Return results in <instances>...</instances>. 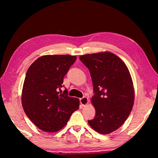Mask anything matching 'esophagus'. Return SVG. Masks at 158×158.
<instances>
[{
	"mask_svg": "<svg viewBox=\"0 0 158 158\" xmlns=\"http://www.w3.org/2000/svg\"><path fill=\"white\" fill-rule=\"evenodd\" d=\"M80 102L82 104V106H86L88 103V99L87 97H83L82 98L80 99Z\"/></svg>",
	"mask_w": 158,
	"mask_h": 158,
	"instance_id": "34e87169",
	"label": "esophagus"
}]
</instances>
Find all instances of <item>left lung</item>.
I'll return each mask as SVG.
<instances>
[{"mask_svg": "<svg viewBox=\"0 0 158 158\" xmlns=\"http://www.w3.org/2000/svg\"><path fill=\"white\" fill-rule=\"evenodd\" d=\"M80 60L89 69L94 86L95 116L88 123L95 131L107 135L120 127L132 111L135 91L130 73L110 52L82 55Z\"/></svg>", "mask_w": 158, "mask_h": 158, "instance_id": "1", "label": "left lung"}]
</instances>
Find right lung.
Returning <instances> with one entry per match:
<instances>
[{
  "label": "right lung",
  "instance_id": "obj_1",
  "mask_svg": "<svg viewBox=\"0 0 158 158\" xmlns=\"http://www.w3.org/2000/svg\"><path fill=\"white\" fill-rule=\"evenodd\" d=\"M76 60L69 55H45L28 69L23 82L22 103L27 117L43 131L63 128L72 113L79 108V99L68 95L63 79Z\"/></svg>",
  "mask_w": 158,
  "mask_h": 158
}]
</instances>
